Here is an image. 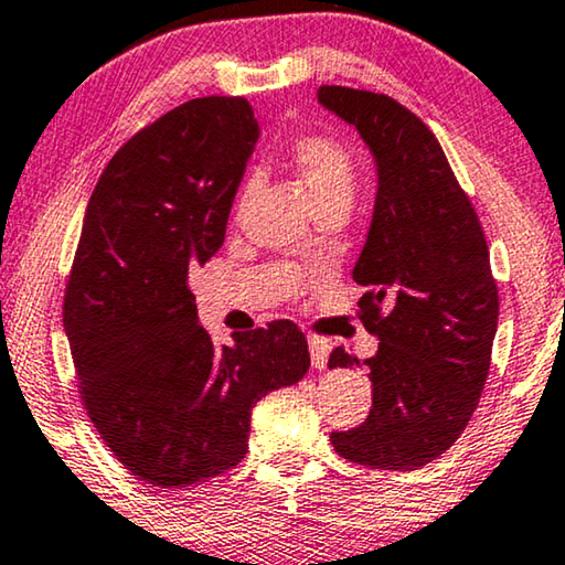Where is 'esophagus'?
<instances>
[{"mask_svg":"<svg viewBox=\"0 0 565 565\" xmlns=\"http://www.w3.org/2000/svg\"><path fill=\"white\" fill-rule=\"evenodd\" d=\"M309 355H312V365L317 371L328 369V359H330V345L328 340L322 338H309Z\"/></svg>","mask_w":565,"mask_h":565,"instance_id":"1","label":"esophagus"}]
</instances>
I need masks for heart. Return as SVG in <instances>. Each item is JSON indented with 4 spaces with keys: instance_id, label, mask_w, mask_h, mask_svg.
I'll list each match as a JSON object with an SVG mask.
<instances>
[{
    "instance_id": "heart-1",
    "label": "heart",
    "mask_w": 565,
    "mask_h": 565,
    "mask_svg": "<svg viewBox=\"0 0 565 565\" xmlns=\"http://www.w3.org/2000/svg\"><path fill=\"white\" fill-rule=\"evenodd\" d=\"M289 163L305 184L309 202L315 210L328 204H348L351 206L355 186H359V171L355 161L338 140L324 138V135H309L294 142ZM253 196V181H245L241 194H237L235 212L243 214Z\"/></svg>"
}]
</instances>
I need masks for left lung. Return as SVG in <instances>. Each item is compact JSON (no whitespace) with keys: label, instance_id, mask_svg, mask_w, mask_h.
I'll use <instances>...</instances> for the list:
<instances>
[{"label":"left lung","instance_id":"obj_1","mask_svg":"<svg viewBox=\"0 0 565 565\" xmlns=\"http://www.w3.org/2000/svg\"><path fill=\"white\" fill-rule=\"evenodd\" d=\"M376 166V202L353 279L379 351L365 359L373 407L330 443L353 463L415 471L466 430L491 363L499 294L471 202L427 125L384 94L320 86ZM330 369H361L335 348Z\"/></svg>","mask_w":565,"mask_h":565}]
</instances>
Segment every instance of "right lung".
Returning a JSON list of instances; mask_svg holds the SVG:
<instances>
[{
    "mask_svg": "<svg viewBox=\"0 0 565 565\" xmlns=\"http://www.w3.org/2000/svg\"><path fill=\"white\" fill-rule=\"evenodd\" d=\"M258 135L243 97L186 102L117 150L86 206L63 328L94 427L153 487L241 463L260 396L309 371L289 320L214 345L189 289L225 243Z\"/></svg>",
    "mask_w": 565,
    "mask_h": 565,
    "instance_id": "1",
    "label": "right lung"
}]
</instances>
